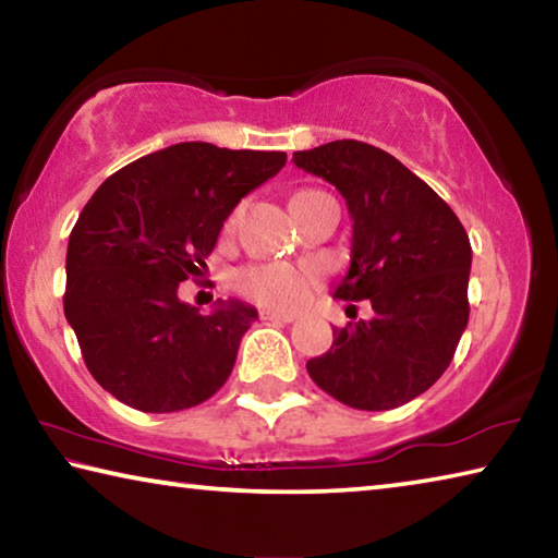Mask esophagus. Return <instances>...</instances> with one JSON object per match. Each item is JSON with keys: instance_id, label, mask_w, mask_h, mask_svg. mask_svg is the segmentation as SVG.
Instances as JSON below:
<instances>
[{"instance_id": "obj_1", "label": "esophagus", "mask_w": 558, "mask_h": 558, "mask_svg": "<svg viewBox=\"0 0 558 558\" xmlns=\"http://www.w3.org/2000/svg\"><path fill=\"white\" fill-rule=\"evenodd\" d=\"M260 319H263V323L288 325V323H292V319H295V315H290V313H276V310H263Z\"/></svg>"}]
</instances>
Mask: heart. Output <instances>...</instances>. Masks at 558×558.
Listing matches in <instances>:
<instances>
[{
    "instance_id": "heart-1",
    "label": "heart",
    "mask_w": 558,
    "mask_h": 558,
    "mask_svg": "<svg viewBox=\"0 0 558 558\" xmlns=\"http://www.w3.org/2000/svg\"><path fill=\"white\" fill-rule=\"evenodd\" d=\"M319 286L315 263H256L239 270L235 288L245 298L272 310H295Z\"/></svg>"
}]
</instances>
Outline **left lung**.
Masks as SVG:
<instances>
[{
	"label": "left lung",
	"instance_id": "8db88e82",
	"mask_svg": "<svg viewBox=\"0 0 558 558\" xmlns=\"http://www.w3.org/2000/svg\"><path fill=\"white\" fill-rule=\"evenodd\" d=\"M327 179L352 216V263L335 298L369 300L374 317L335 327L307 374L332 399L389 411L428 391L468 327L472 248L450 206L384 149L335 140L292 155Z\"/></svg>",
	"mask_w": 558,
	"mask_h": 558
}]
</instances>
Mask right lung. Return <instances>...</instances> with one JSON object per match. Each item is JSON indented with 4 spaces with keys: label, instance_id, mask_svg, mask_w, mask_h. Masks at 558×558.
<instances>
[{
    "label": "right lung",
    "instance_id": "obj_1",
    "mask_svg": "<svg viewBox=\"0 0 558 558\" xmlns=\"http://www.w3.org/2000/svg\"><path fill=\"white\" fill-rule=\"evenodd\" d=\"M286 153L179 143L108 177L83 206L65 253L63 313L102 389L145 413L184 411L221 389L256 307L179 300L245 194Z\"/></svg>",
    "mask_w": 558,
    "mask_h": 558
}]
</instances>
